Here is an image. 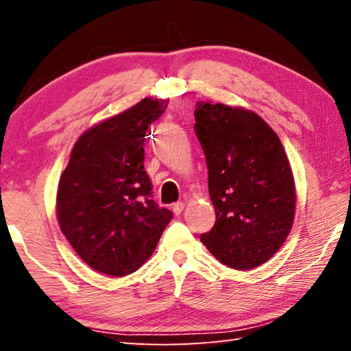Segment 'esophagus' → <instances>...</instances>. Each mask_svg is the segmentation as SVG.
Returning <instances> with one entry per match:
<instances>
[{
	"instance_id": "esophagus-1",
	"label": "esophagus",
	"mask_w": 351,
	"mask_h": 351,
	"mask_svg": "<svg viewBox=\"0 0 351 351\" xmlns=\"http://www.w3.org/2000/svg\"><path fill=\"white\" fill-rule=\"evenodd\" d=\"M171 210H173L175 215H180V213H182V210H184V203H181V201H178V203H175L173 206H171Z\"/></svg>"
}]
</instances>
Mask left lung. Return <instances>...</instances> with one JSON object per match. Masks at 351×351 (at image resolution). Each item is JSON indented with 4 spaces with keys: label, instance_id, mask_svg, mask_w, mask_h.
I'll return each mask as SVG.
<instances>
[{
    "label": "left lung",
    "instance_id": "left-lung-1",
    "mask_svg": "<svg viewBox=\"0 0 351 351\" xmlns=\"http://www.w3.org/2000/svg\"><path fill=\"white\" fill-rule=\"evenodd\" d=\"M195 121L217 215L201 243L229 268H257L282 247L294 223L287 153L274 130L243 106L197 102Z\"/></svg>",
    "mask_w": 351,
    "mask_h": 351
}]
</instances>
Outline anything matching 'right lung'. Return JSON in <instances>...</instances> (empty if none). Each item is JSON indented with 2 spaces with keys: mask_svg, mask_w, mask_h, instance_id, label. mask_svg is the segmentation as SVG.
Segmentation results:
<instances>
[{
  "mask_svg": "<svg viewBox=\"0 0 351 351\" xmlns=\"http://www.w3.org/2000/svg\"><path fill=\"white\" fill-rule=\"evenodd\" d=\"M167 105L162 99H142L86 130L58 181L62 232L79 257L102 274L138 271L171 219V212L150 198L144 170L145 133Z\"/></svg>",
  "mask_w": 351,
  "mask_h": 351,
  "instance_id": "obj_1",
  "label": "right lung"
}]
</instances>
